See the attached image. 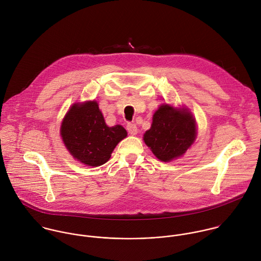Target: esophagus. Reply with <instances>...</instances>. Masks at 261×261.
<instances>
[{
  "instance_id": "34e87169",
  "label": "esophagus",
  "mask_w": 261,
  "mask_h": 261,
  "mask_svg": "<svg viewBox=\"0 0 261 261\" xmlns=\"http://www.w3.org/2000/svg\"><path fill=\"white\" fill-rule=\"evenodd\" d=\"M127 130H128L129 134H131V135H136L137 132H138L137 126L135 124H133V123H129L127 125Z\"/></svg>"
}]
</instances>
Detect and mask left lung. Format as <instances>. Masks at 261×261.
<instances>
[{"instance_id": "left-lung-1", "label": "left lung", "mask_w": 261, "mask_h": 261, "mask_svg": "<svg viewBox=\"0 0 261 261\" xmlns=\"http://www.w3.org/2000/svg\"><path fill=\"white\" fill-rule=\"evenodd\" d=\"M196 134V122L188 109L164 103L155 111L143 140L152 153L166 163L182 156L193 144Z\"/></svg>"}]
</instances>
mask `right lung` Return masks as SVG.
Returning <instances> with one entry per match:
<instances>
[{
    "label": "right lung",
    "mask_w": 261,
    "mask_h": 261,
    "mask_svg": "<svg viewBox=\"0 0 261 261\" xmlns=\"http://www.w3.org/2000/svg\"><path fill=\"white\" fill-rule=\"evenodd\" d=\"M60 132L71 155L89 167L107 163L117 144L127 136L121 125L106 124L95 100L74 103L64 117Z\"/></svg>",
    "instance_id": "right-lung-1"
}]
</instances>
